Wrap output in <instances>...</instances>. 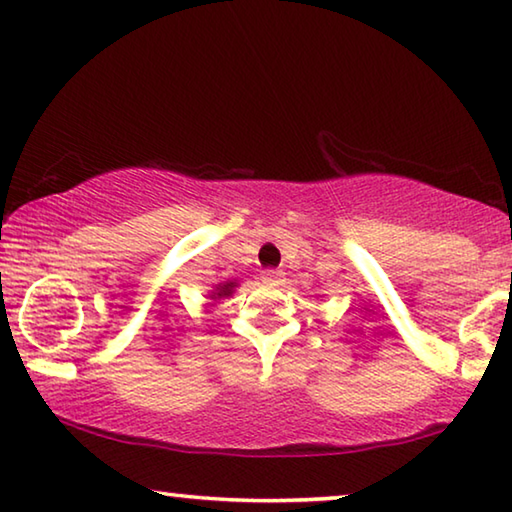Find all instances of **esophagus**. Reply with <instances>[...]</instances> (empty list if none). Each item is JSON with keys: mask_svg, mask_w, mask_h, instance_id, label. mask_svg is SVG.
<instances>
[{"mask_svg": "<svg viewBox=\"0 0 512 512\" xmlns=\"http://www.w3.org/2000/svg\"><path fill=\"white\" fill-rule=\"evenodd\" d=\"M262 282L264 284H271V286H282L286 280H284V275L280 271H266L262 275Z\"/></svg>", "mask_w": 512, "mask_h": 512, "instance_id": "1", "label": "esophagus"}]
</instances>
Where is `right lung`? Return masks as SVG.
Listing matches in <instances>:
<instances>
[{"label":"right lung","mask_w":512,"mask_h":512,"mask_svg":"<svg viewBox=\"0 0 512 512\" xmlns=\"http://www.w3.org/2000/svg\"><path fill=\"white\" fill-rule=\"evenodd\" d=\"M237 286H239V284H237V280H226V282H219V284L212 286V291L208 293V297H210V306H215L217 302L226 300V297H230L232 293H235V288H237Z\"/></svg>","instance_id":"1"}]
</instances>
